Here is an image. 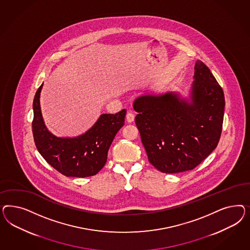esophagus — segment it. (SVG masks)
Here are the masks:
<instances>
[{
  "label": "esophagus",
  "mask_w": 250,
  "mask_h": 250,
  "mask_svg": "<svg viewBox=\"0 0 250 250\" xmlns=\"http://www.w3.org/2000/svg\"><path fill=\"white\" fill-rule=\"evenodd\" d=\"M126 120H127L128 123L134 122V120H135V114H133L132 112H128V113L126 114Z\"/></svg>",
  "instance_id": "esophagus-1"
}]
</instances>
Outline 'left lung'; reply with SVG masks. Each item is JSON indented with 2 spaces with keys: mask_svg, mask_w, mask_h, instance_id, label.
I'll return each mask as SVG.
<instances>
[{
  "mask_svg": "<svg viewBox=\"0 0 250 250\" xmlns=\"http://www.w3.org/2000/svg\"><path fill=\"white\" fill-rule=\"evenodd\" d=\"M188 97L178 91L134 101L136 124L149 162L164 173L193 169L217 146L225 95L210 69L196 61Z\"/></svg>",
  "mask_w": 250,
  "mask_h": 250,
  "instance_id": "left-lung-1",
  "label": "left lung"
}]
</instances>
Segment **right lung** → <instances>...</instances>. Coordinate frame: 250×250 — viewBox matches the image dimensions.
I'll return each mask as SVG.
<instances>
[{
	"mask_svg": "<svg viewBox=\"0 0 250 250\" xmlns=\"http://www.w3.org/2000/svg\"><path fill=\"white\" fill-rule=\"evenodd\" d=\"M38 88L33 102L32 123L35 144L45 161L61 174L85 178L97 174L105 165L109 147L125 125L126 110L117 114H103L84 134L75 137H59L45 126L40 107Z\"/></svg>",
	"mask_w": 250,
	"mask_h": 250,
	"instance_id": "add662e5",
	"label": "right lung"
}]
</instances>
